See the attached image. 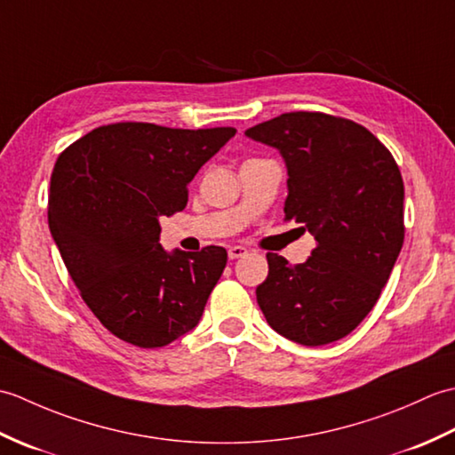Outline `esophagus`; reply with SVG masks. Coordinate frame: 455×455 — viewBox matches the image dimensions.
Returning <instances> with one entry per match:
<instances>
[{
  "instance_id": "esophagus-1",
  "label": "esophagus",
  "mask_w": 455,
  "mask_h": 455,
  "mask_svg": "<svg viewBox=\"0 0 455 455\" xmlns=\"http://www.w3.org/2000/svg\"><path fill=\"white\" fill-rule=\"evenodd\" d=\"M246 254H248V250L244 246H230L228 248V258L230 259H238V258H243Z\"/></svg>"
}]
</instances>
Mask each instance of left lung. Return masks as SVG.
Masks as SVG:
<instances>
[{
  "label": "left lung",
  "instance_id": "1",
  "mask_svg": "<svg viewBox=\"0 0 455 455\" xmlns=\"http://www.w3.org/2000/svg\"><path fill=\"white\" fill-rule=\"evenodd\" d=\"M244 134L282 154L285 219L316 240L305 264L266 256L258 305L267 324L297 344L340 340L371 311L403 248L397 162L362 124L324 113H283Z\"/></svg>",
  "mask_w": 455,
  "mask_h": 455
}]
</instances>
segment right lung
Here are the masks:
<instances>
[{"instance_id":"1","label":"right lung","mask_w":455,"mask_h":455,"mask_svg":"<svg viewBox=\"0 0 455 455\" xmlns=\"http://www.w3.org/2000/svg\"><path fill=\"white\" fill-rule=\"evenodd\" d=\"M235 134L115 123L58 156L51 235L85 305L121 340L160 347L199 324L227 250L166 252L160 217L186 209L189 181Z\"/></svg>"}]
</instances>
